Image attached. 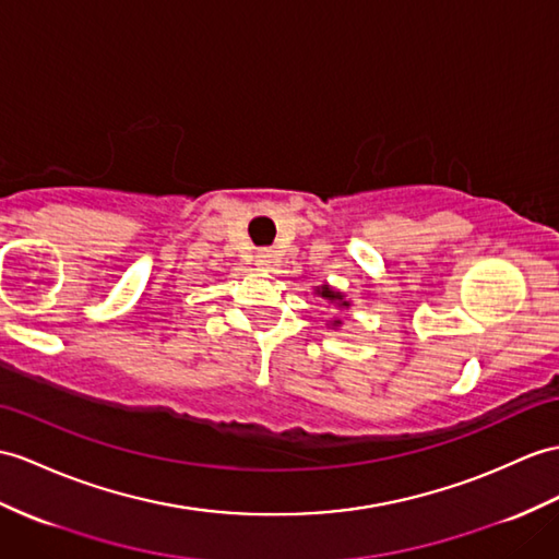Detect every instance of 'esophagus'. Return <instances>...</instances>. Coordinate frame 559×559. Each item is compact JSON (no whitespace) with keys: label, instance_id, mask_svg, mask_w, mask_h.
<instances>
[{"label":"esophagus","instance_id":"obj_1","mask_svg":"<svg viewBox=\"0 0 559 559\" xmlns=\"http://www.w3.org/2000/svg\"><path fill=\"white\" fill-rule=\"evenodd\" d=\"M280 263V255H277V251H272V249H261L255 253V265H261L263 270H272Z\"/></svg>","mask_w":559,"mask_h":559}]
</instances>
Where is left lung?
Returning <instances> with one entry per match:
<instances>
[{
  "mask_svg": "<svg viewBox=\"0 0 559 559\" xmlns=\"http://www.w3.org/2000/svg\"><path fill=\"white\" fill-rule=\"evenodd\" d=\"M316 294H318V296H322L324 301L336 304L338 308H348V306H350V304L346 301V298H344V294H342V292H336V289H332L330 284H322V287H318V289H316ZM338 324H342V320H334V322H332V326H338Z\"/></svg>",
  "mask_w": 559,
  "mask_h": 559,
  "instance_id": "left-lung-1",
  "label": "left lung"
}]
</instances>
